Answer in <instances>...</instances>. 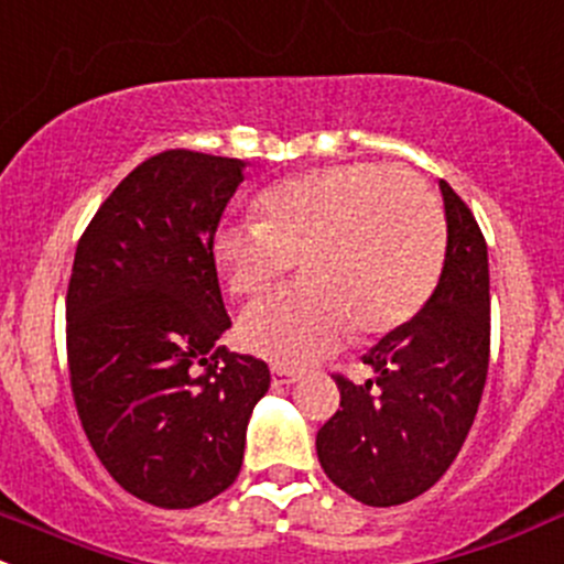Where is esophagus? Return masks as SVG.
<instances>
[{"mask_svg":"<svg viewBox=\"0 0 564 564\" xmlns=\"http://www.w3.org/2000/svg\"><path fill=\"white\" fill-rule=\"evenodd\" d=\"M299 371L295 369H288V367H274L271 369V380H274V386H293L295 380H299Z\"/></svg>","mask_w":564,"mask_h":564,"instance_id":"1","label":"esophagus"}]
</instances>
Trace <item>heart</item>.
Listing matches in <instances>:
<instances>
[{
    "label": "heart",
    "instance_id": "1",
    "mask_svg": "<svg viewBox=\"0 0 564 564\" xmlns=\"http://www.w3.org/2000/svg\"><path fill=\"white\" fill-rule=\"evenodd\" d=\"M258 223L212 241L219 276L260 299L301 265L306 288L252 306L241 341L280 367H304L341 347L352 325L380 336L432 295L448 228L432 189L402 167L352 162L290 176L260 193Z\"/></svg>",
    "mask_w": 564,
    "mask_h": 564
}]
</instances>
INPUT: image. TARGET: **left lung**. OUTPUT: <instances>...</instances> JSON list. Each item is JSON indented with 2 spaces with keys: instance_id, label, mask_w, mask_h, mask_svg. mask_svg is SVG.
Listing matches in <instances>:
<instances>
[{
  "instance_id": "8db88e82",
  "label": "left lung",
  "mask_w": 564,
  "mask_h": 564,
  "mask_svg": "<svg viewBox=\"0 0 564 564\" xmlns=\"http://www.w3.org/2000/svg\"><path fill=\"white\" fill-rule=\"evenodd\" d=\"M440 193L448 247L437 288L364 356L375 377H334L341 410L317 432L325 475L371 508L410 502L443 478L486 386L489 252L467 203L448 182Z\"/></svg>"
}]
</instances>
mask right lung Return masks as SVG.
Listing matches in <instances>:
<instances>
[{
	"instance_id": "1",
	"label": "right lung",
	"mask_w": 564,
	"mask_h": 564,
	"mask_svg": "<svg viewBox=\"0 0 564 564\" xmlns=\"http://www.w3.org/2000/svg\"><path fill=\"white\" fill-rule=\"evenodd\" d=\"M247 162L171 149L141 162L75 249L67 364L110 478L156 508H195L236 478L269 367L228 352L212 241Z\"/></svg>"
}]
</instances>
